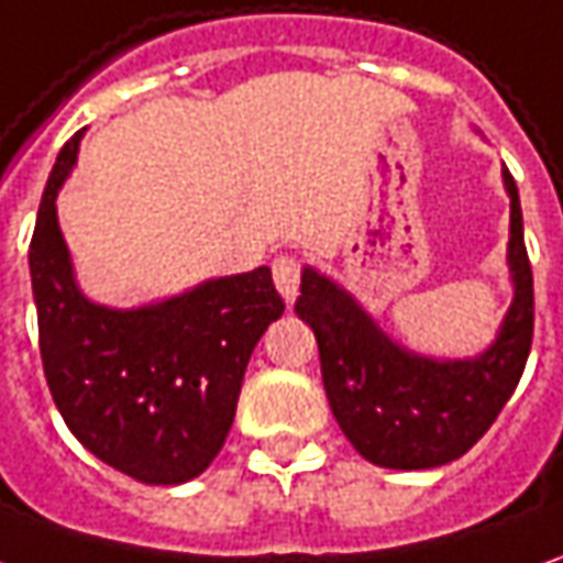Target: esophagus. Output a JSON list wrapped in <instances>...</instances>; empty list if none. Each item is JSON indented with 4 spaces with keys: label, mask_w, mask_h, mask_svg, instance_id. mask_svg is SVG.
<instances>
[{
    "label": "esophagus",
    "mask_w": 563,
    "mask_h": 563,
    "mask_svg": "<svg viewBox=\"0 0 563 563\" xmlns=\"http://www.w3.org/2000/svg\"><path fill=\"white\" fill-rule=\"evenodd\" d=\"M274 283L286 301H296L298 283H301V258L296 255H280L274 258Z\"/></svg>",
    "instance_id": "34e87169"
}]
</instances>
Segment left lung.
<instances>
[{
    "mask_svg": "<svg viewBox=\"0 0 563 563\" xmlns=\"http://www.w3.org/2000/svg\"><path fill=\"white\" fill-rule=\"evenodd\" d=\"M508 262L515 301L496 345L477 361L434 363L391 345L354 298L317 271L301 274L296 313L317 335L332 416L363 459L382 468H434L468 453L518 388L533 345V271L523 246L518 187Z\"/></svg>",
    "mask_w": 563,
    "mask_h": 563,
    "instance_id": "left-lung-1",
    "label": "left lung"
}]
</instances>
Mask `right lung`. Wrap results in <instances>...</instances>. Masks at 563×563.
<instances>
[{"label": "right lung", "mask_w": 563, "mask_h": 563, "mask_svg": "<svg viewBox=\"0 0 563 563\" xmlns=\"http://www.w3.org/2000/svg\"><path fill=\"white\" fill-rule=\"evenodd\" d=\"M79 137L57 153L30 240L45 382L76 441L110 468L144 484H185L224 446L246 363L283 298L271 267L137 311L82 298L55 216Z\"/></svg>", "instance_id": "add662e5"}]
</instances>
